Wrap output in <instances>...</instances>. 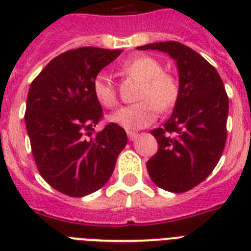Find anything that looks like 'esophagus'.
I'll return each instance as SVG.
<instances>
[{
	"label": "esophagus",
	"mask_w": 251,
	"mask_h": 251,
	"mask_svg": "<svg viewBox=\"0 0 251 251\" xmlns=\"http://www.w3.org/2000/svg\"><path fill=\"white\" fill-rule=\"evenodd\" d=\"M127 137H129L130 141H135L138 137V133H135V131H127Z\"/></svg>",
	"instance_id": "obj_1"
}]
</instances>
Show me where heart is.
<instances>
[{"label":"heart","instance_id":"heart-1","mask_svg":"<svg viewBox=\"0 0 251 251\" xmlns=\"http://www.w3.org/2000/svg\"><path fill=\"white\" fill-rule=\"evenodd\" d=\"M124 69L129 75L143 82L138 95V99L143 101L124 106L110 114L109 120L125 129H143L156 120L157 108L167 110L175 105L178 98V84L173 76L163 73V66L153 57H133L126 61ZM92 94L106 108L117 105V92L105 73H99L94 78Z\"/></svg>","mask_w":251,"mask_h":251}]
</instances>
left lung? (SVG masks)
<instances>
[{
  "instance_id": "left-lung-1",
  "label": "left lung",
  "mask_w": 251,
  "mask_h": 251,
  "mask_svg": "<svg viewBox=\"0 0 251 251\" xmlns=\"http://www.w3.org/2000/svg\"><path fill=\"white\" fill-rule=\"evenodd\" d=\"M137 49L164 52L177 65L178 98L164 126L151 131L159 150L147 161V171L156 186L185 193L208 177L226 146L229 100L224 83L210 62L181 43Z\"/></svg>"
}]
</instances>
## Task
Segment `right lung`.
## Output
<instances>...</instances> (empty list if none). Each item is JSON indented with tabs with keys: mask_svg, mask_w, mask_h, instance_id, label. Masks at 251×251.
<instances>
[{
	"mask_svg": "<svg viewBox=\"0 0 251 251\" xmlns=\"http://www.w3.org/2000/svg\"><path fill=\"white\" fill-rule=\"evenodd\" d=\"M122 50L83 47L62 53L29 86L25 127L41 177L69 197H84L108 182L127 143L117 124L95 132L102 116L92 80Z\"/></svg>",
	"mask_w": 251,
	"mask_h": 251,
	"instance_id": "add662e5",
	"label": "right lung"
}]
</instances>
